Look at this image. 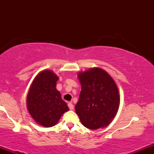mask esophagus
<instances>
[{
    "label": "esophagus",
    "mask_w": 154,
    "mask_h": 154,
    "mask_svg": "<svg viewBox=\"0 0 154 154\" xmlns=\"http://www.w3.org/2000/svg\"><path fill=\"white\" fill-rule=\"evenodd\" d=\"M68 107H69V109L71 110L74 109V105H73L71 103H68Z\"/></svg>",
    "instance_id": "esophagus-1"
}]
</instances>
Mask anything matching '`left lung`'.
<instances>
[{
  "label": "left lung",
  "instance_id": "left-lung-1",
  "mask_svg": "<svg viewBox=\"0 0 154 154\" xmlns=\"http://www.w3.org/2000/svg\"><path fill=\"white\" fill-rule=\"evenodd\" d=\"M81 91L75 106L84 127L91 130L106 127L116 117L120 105L119 88L112 77L100 68H90L77 74Z\"/></svg>",
  "mask_w": 154,
  "mask_h": 154
}]
</instances>
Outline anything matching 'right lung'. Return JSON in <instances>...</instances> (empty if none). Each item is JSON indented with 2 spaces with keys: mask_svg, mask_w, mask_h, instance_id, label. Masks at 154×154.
I'll list each match as a JSON object with an SVG mask.
<instances>
[{
  "mask_svg": "<svg viewBox=\"0 0 154 154\" xmlns=\"http://www.w3.org/2000/svg\"><path fill=\"white\" fill-rule=\"evenodd\" d=\"M59 77L51 70L40 71L32 80L27 96V108L38 125L51 127L69 110L57 89Z\"/></svg>",
  "mask_w": 154,
  "mask_h": 154,
  "instance_id": "1",
  "label": "right lung"
}]
</instances>
